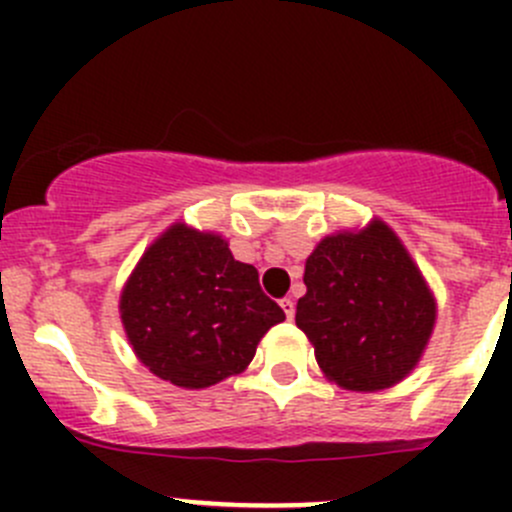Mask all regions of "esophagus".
Returning a JSON list of instances; mask_svg holds the SVG:
<instances>
[{
    "label": "esophagus",
    "instance_id": "obj_1",
    "mask_svg": "<svg viewBox=\"0 0 512 512\" xmlns=\"http://www.w3.org/2000/svg\"><path fill=\"white\" fill-rule=\"evenodd\" d=\"M280 307L285 309V314H287V319H294V299L292 297H285L280 302Z\"/></svg>",
    "mask_w": 512,
    "mask_h": 512
}]
</instances>
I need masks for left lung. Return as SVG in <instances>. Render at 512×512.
Here are the masks:
<instances>
[{"mask_svg":"<svg viewBox=\"0 0 512 512\" xmlns=\"http://www.w3.org/2000/svg\"><path fill=\"white\" fill-rule=\"evenodd\" d=\"M297 327L324 376L352 391L399 384L421 359L436 324V299L396 232L371 220L314 247Z\"/></svg>","mask_w":512,"mask_h":512,"instance_id":"1","label":"left lung"}]
</instances>
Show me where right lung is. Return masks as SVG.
<instances>
[{"label": "right lung", "instance_id": "right-lung-1", "mask_svg": "<svg viewBox=\"0 0 512 512\" xmlns=\"http://www.w3.org/2000/svg\"><path fill=\"white\" fill-rule=\"evenodd\" d=\"M121 322L148 371L205 389L247 369L285 312L215 232L175 223L143 252L121 292Z\"/></svg>", "mask_w": 512, "mask_h": 512}]
</instances>
